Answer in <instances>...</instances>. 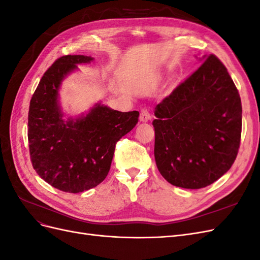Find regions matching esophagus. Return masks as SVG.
<instances>
[{"mask_svg": "<svg viewBox=\"0 0 260 260\" xmlns=\"http://www.w3.org/2000/svg\"><path fill=\"white\" fill-rule=\"evenodd\" d=\"M140 120L142 122H147L148 120H151V114H149L148 109L143 108L141 109V113H140Z\"/></svg>", "mask_w": 260, "mask_h": 260, "instance_id": "esophagus-1", "label": "esophagus"}]
</instances>
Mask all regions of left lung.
<instances>
[{"instance_id": "1", "label": "left lung", "mask_w": 260, "mask_h": 260, "mask_svg": "<svg viewBox=\"0 0 260 260\" xmlns=\"http://www.w3.org/2000/svg\"><path fill=\"white\" fill-rule=\"evenodd\" d=\"M200 68L155 107L154 155L160 175L184 188L214 183L231 168L240 148L242 104L220 59Z\"/></svg>"}]
</instances>
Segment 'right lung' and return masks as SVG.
Instances as JSON below:
<instances>
[{
    "mask_svg": "<svg viewBox=\"0 0 260 260\" xmlns=\"http://www.w3.org/2000/svg\"><path fill=\"white\" fill-rule=\"evenodd\" d=\"M93 60L65 55L46 70L30 101L28 142L32 167L62 192L95 187L108 175L116 143L138 123L139 112L121 113L101 103L85 116L64 119L58 102L61 81L78 64Z\"/></svg>",
    "mask_w": 260,
    "mask_h": 260,
    "instance_id": "obj_1",
    "label": "right lung"
}]
</instances>
